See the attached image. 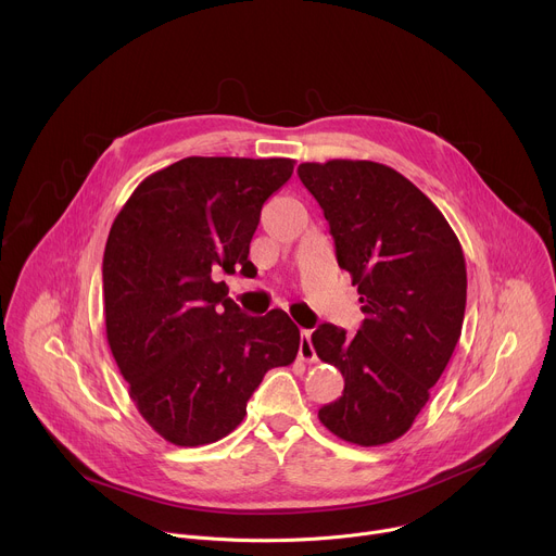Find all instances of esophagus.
<instances>
[{
    "instance_id": "1",
    "label": "esophagus",
    "mask_w": 556,
    "mask_h": 556,
    "mask_svg": "<svg viewBox=\"0 0 556 556\" xmlns=\"http://www.w3.org/2000/svg\"><path fill=\"white\" fill-rule=\"evenodd\" d=\"M299 359L306 362V364H315L317 355H315V348L311 341V330H301V339H299Z\"/></svg>"
}]
</instances>
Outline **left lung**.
Returning a JSON list of instances; mask_svg holds the SVG:
<instances>
[{"instance_id": "left-lung-1", "label": "left lung", "mask_w": 556, "mask_h": 556, "mask_svg": "<svg viewBox=\"0 0 556 556\" xmlns=\"http://www.w3.org/2000/svg\"><path fill=\"white\" fill-rule=\"evenodd\" d=\"M296 173L319 201L366 317L355 337L332 324L313 332L317 357L343 377L319 421L348 443L383 445L413 428L462 337L464 250L441 211L390 166L330 160Z\"/></svg>"}]
</instances>
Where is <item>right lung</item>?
Listing matches in <instances>:
<instances>
[{
	"label": "right lung",
	"mask_w": 556,
	"mask_h": 556,
	"mask_svg": "<svg viewBox=\"0 0 556 556\" xmlns=\"http://www.w3.org/2000/svg\"><path fill=\"white\" fill-rule=\"evenodd\" d=\"M292 168L286 157H186L148 175L113 222L106 339L139 415L175 445L230 434L264 375L296 357L283 311L248 317L215 281L252 266L264 201Z\"/></svg>",
	"instance_id": "obj_1"
}]
</instances>
